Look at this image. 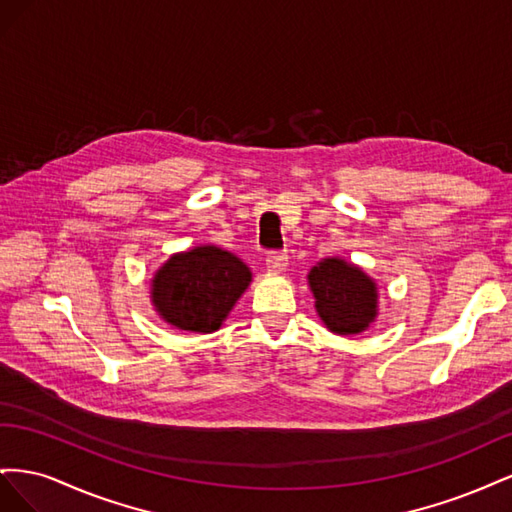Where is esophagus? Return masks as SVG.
<instances>
[{
	"label": "esophagus",
	"instance_id": "obj_1",
	"mask_svg": "<svg viewBox=\"0 0 512 512\" xmlns=\"http://www.w3.org/2000/svg\"><path fill=\"white\" fill-rule=\"evenodd\" d=\"M286 265H288V256H286V252H277V250H273V252H269V254H267V269H269V271H284V269H286Z\"/></svg>",
	"mask_w": 512,
	"mask_h": 512
}]
</instances>
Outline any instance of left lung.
Returning a JSON list of instances; mask_svg holds the SVG:
<instances>
[{
    "label": "left lung",
    "instance_id": "8db88e82",
    "mask_svg": "<svg viewBox=\"0 0 512 512\" xmlns=\"http://www.w3.org/2000/svg\"><path fill=\"white\" fill-rule=\"evenodd\" d=\"M316 309L335 333H361L376 318V284L348 262L324 258L309 271Z\"/></svg>",
    "mask_w": 512,
    "mask_h": 512
}]
</instances>
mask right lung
<instances>
[{"instance_id":"add662e5","label":"right lung","mask_w":512,"mask_h":512,"mask_svg":"<svg viewBox=\"0 0 512 512\" xmlns=\"http://www.w3.org/2000/svg\"><path fill=\"white\" fill-rule=\"evenodd\" d=\"M252 282L243 262L220 247L203 245L170 256L153 280V305L160 316L183 331L220 329L232 305Z\"/></svg>"}]
</instances>
